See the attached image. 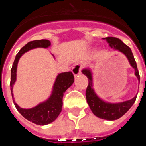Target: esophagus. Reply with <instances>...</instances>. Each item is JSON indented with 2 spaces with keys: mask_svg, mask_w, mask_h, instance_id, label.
Segmentation results:
<instances>
[{
  "mask_svg": "<svg viewBox=\"0 0 146 146\" xmlns=\"http://www.w3.org/2000/svg\"><path fill=\"white\" fill-rule=\"evenodd\" d=\"M81 69H82V65L80 64H77L74 66L72 69V72L73 73V74L74 75V77L77 76L78 74H80L81 73Z\"/></svg>",
  "mask_w": 146,
  "mask_h": 146,
  "instance_id": "esophagus-1",
  "label": "esophagus"
}]
</instances>
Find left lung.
Returning <instances> with one entry per match:
<instances>
[{
	"instance_id": "left-lung-1",
	"label": "left lung",
	"mask_w": 146,
	"mask_h": 146,
	"mask_svg": "<svg viewBox=\"0 0 146 146\" xmlns=\"http://www.w3.org/2000/svg\"><path fill=\"white\" fill-rule=\"evenodd\" d=\"M104 39L106 40L111 48L118 50L119 52L125 55V56L128 59L130 65L135 69V74L137 77L139 83H140V74H139L136 61H135L131 49L127 45L125 44L121 40L115 37H107V38H104ZM82 72L88 79V86L86 92L87 102L92 113L98 118L108 120V121H114V120L118 119L123 116L135 103L137 95L130 100L122 102L110 103L104 101L103 99L97 96V94L94 91L92 72L91 69L86 68L82 69Z\"/></svg>"
}]
</instances>
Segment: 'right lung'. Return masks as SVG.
<instances>
[{
	"instance_id": "right-lung-1",
	"label": "right lung",
	"mask_w": 146,
	"mask_h": 146,
	"mask_svg": "<svg viewBox=\"0 0 146 146\" xmlns=\"http://www.w3.org/2000/svg\"><path fill=\"white\" fill-rule=\"evenodd\" d=\"M50 45H51V43L49 40L47 39L35 40V41L28 42L20 50V52L17 54L11 70L10 86H11V96H12L14 104L18 112L24 118L37 125L49 124L53 122L58 118L62 110V106H63L62 99H63L64 93L74 82V77L72 72H63L58 74L54 82L52 94L50 97L46 101L39 103L36 107L30 108V109H24V108H20L15 102L12 93L13 86L16 82L17 67L18 61L22 55L32 49L38 48V47L47 48Z\"/></svg>"
}]
</instances>
